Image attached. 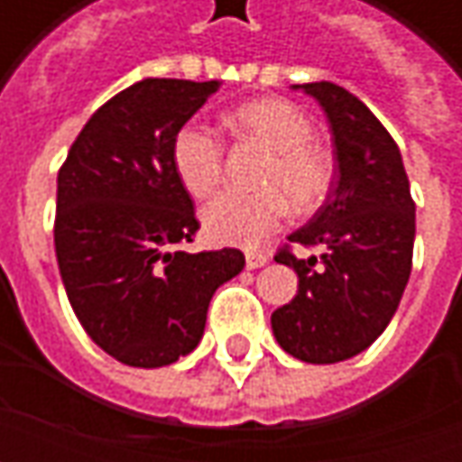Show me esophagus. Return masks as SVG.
<instances>
[{
	"label": "esophagus",
	"mask_w": 462,
	"mask_h": 462,
	"mask_svg": "<svg viewBox=\"0 0 462 462\" xmlns=\"http://www.w3.org/2000/svg\"><path fill=\"white\" fill-rule=\"evenodd\" d=\"M267 262H270V254H264V252H247V254H245V264H247V270L264 267Z\"/></svg>",
	"instance_id": "esophagus-1"
}]
</instances>
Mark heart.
Returning <instances> with one entry per match:
<instances>
[{"mask_svg":"<svg viewBox=\"0 0 462 462\" xmlns=\"http://www.w3.org/2000/svg\"><path fill=\"white\" fill-rule=\"evenodd\" d=\"M225 123L270 151L260 172L262 190H227L202 208V230L217 245L257 247L291 210L310 215L334 185V161L314 143V123L287 98H260L227 114ZM172 171L182 188L205 198L222 180V143L202 125H185L172 138Z\"/></svg>","mask_w":462,"mask_h":462,"instance_id":"heart-1","label":"heart"}]
</instances>
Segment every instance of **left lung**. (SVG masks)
Listing matches in <instances>:
<instances>
[{"label":"left lung","instance_id":"8db88e82","mask_svg":"<svg viewBox=\"0 0 462 462\" xmlns=\"http://www.w3.org/2000/svg\"><path fill=\"white\" fill-rule=\"evenodd\" d=\"M329 118L337 175L327 200L290 242L321 245V260L287 247L274 262L300 277L290 304L272 314L274 339L307 364L356 356L383 334L403 297L416 240V205L396 141L346 88L317 81L294 86Z\"/></svg>","mask_w":462,"mask_h":462}]
</instances>
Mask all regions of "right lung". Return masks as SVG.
<instances>
[{"label": "right lung", "instance_id": "right-lung-1", "mask_svg": "<svg viewBox=\"0 0 462 462\" xmlns=\"http://www.w3.org/2000/svg\"><path fill=\"white\" fill-rule=\"evenodd\" d=\"M220 81L143 79L96 111L56 180L54 245L86 334L125 366L188 356L240 250H180L200 222L172 171V138Z\"/></svg>", "mask_w": 462, "mask_h": 462}]
</instances>
